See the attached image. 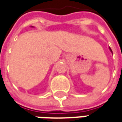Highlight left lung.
I'll list each match as a JSON object with an SVG mask.
<instances>
[{
    "label": "left lung",
    "mask_w": 122,
    "mask_h": 122,
    "mask_svg": "<svg viewBox=\"0 0 122 122\" xmlns=\"http://www.w3.org/2000/svg\"><path fill=\"white\" fill-rule=\"evenodd\" d=\"M109 48H110V50H111V52H112V50H111V47H109Z\"/></svg>",
    "instance_id": "obj_1"
}]
</instances>
